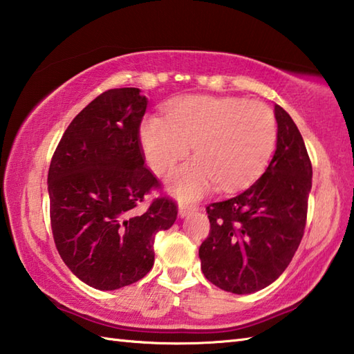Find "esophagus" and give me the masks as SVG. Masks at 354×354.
Here are the masks:
<instances>
[{
	"instance_id": "1",
	"label": "esophagus",
	"mask_w": 354,
	"mask_h": 354,
	"mask_svg": "<svg viewBox=\"0 0 354 354\" xmlns=\"http://www.w3.org/2000/svg\"><path fill=\"white\" fill-rule=\"evenodd\" d=\"M199 207L196 204H190V205H185V204H181L179 205V215L181 216H185V215H189V214H192V212H195V210H198Z\"/></svg>"
}]
</instances>
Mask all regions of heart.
Listing matches in <instances>:
<instances>
[{
  "label": "heart",
  "mask_w": 354,
  "mask_h": 354,
  "mask_svg": "<svg viewBox=\"0 0 354 354\" xmlns=\"http://www.w3.org/2000/svg\"><path fill=\"white\" fill-rule=\"evenodd\" d=\"M140 142L158 175L169 171L194 145L196 158L170 178V189L192 199L216 183L224 190L252 183L275 150L277 120L271 108L260 102L190 95L173 102L165 119L147 118Z\"/></svg>",
  "instance_id": "b5f03b06"
}]
</instances>
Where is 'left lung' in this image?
I'll return each mask as SVG.
<instances>
[{
  "label": "left lung",
  "instance_id": "left-lung-1",
  "mask_svg": "<svg viewBox=\"0 0 354 354\" xmlns=\"http://www.w3.org/2000/svg\"><path fill=\"white\" fill-rule=\"evenodd\" d=\"M277 149L266 171L241 194L210 203L199 246L210 283L234 294L271 285L291 263L306 226L313 167L297 125L275 105Z\"/></svg>",
  "mask_w": 354,
  "mask_h": 354
}]
</instances>
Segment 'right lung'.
I'll return each mask as SVG.
<instances>
[{
	"instance_id": "obj_1",
	"label": "right lung",
	"mask_w": 354,
	"mask_h": 354,
	"mask_svg": "<svg viewBox=\"0 0 354 354\" xmlns=\"http://www.w3.org/2000/svg\"><path fill=\"white\" fill-rule=\"evenodd\" d=\"M139 88L97 95L63 133L48 173L50 227L66 266L102 291L145 277L155 263V235L173 226L175 199L145 203L162 184L145 165Z\"/></svg>"
}]
</instances>
